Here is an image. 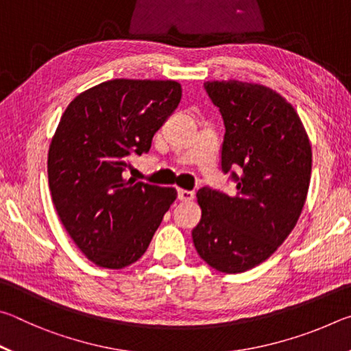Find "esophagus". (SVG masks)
<instances>
[{
	"label": "esophagus",
	"instance_id": "esophagus-1",
	"mask_svg": "<svg viewBox=\"0 0 351 351\" xmlns=\"http://www.w3.org/2000/svg\"><path fill=\"white\" fill-rule=\"evenodd\" d=\"M195 198V193L192 190L186 189H178V199L180 201H192Z\"/></svg>",
	"mask_w": 351,
	"mask_h": 351
}]
</instances>
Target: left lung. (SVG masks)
Listing matches in <instances>:
<instances>
[{
  "mask_svg": "<svg viewBox=\"0 0 351 351\" xmlns=\"http://www.w3.org/2000/svg\"><path fill=\"white\" fill-rule=\"evenodd\" d=\"M204 88L224 121L221 170L237 192L198 190L192 239L207 265L237 274L269 258L294 229L310 187L311 145L293 105L271 88L239 80Z\"/></svg>",
  "mask_w": 351,
  "mask_h": 351,
  "instance_id": "1",
  "label": "left lung"
}]
</instances>
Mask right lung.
I'll list each match as a JSON object with an SVG mask.
<instances>
[{"instance_id":"add662e5","label":"right lung","mask_w":351,"mask_h":351,"mask_svg":"<svg viewBox=\"0 0 351 351\" xmlns=\"http://www.w3.org/2000/svg\"><path fill=\"white\" fill-rule=\"evenodd\" d=\"M181 94L175 80L114 79L83 91L63 112L47 154L52 203L97 266L138 261L176 199L173 187L127 180L123 171L132 154L150 150Z\"/></svg>"}]
</instances>
